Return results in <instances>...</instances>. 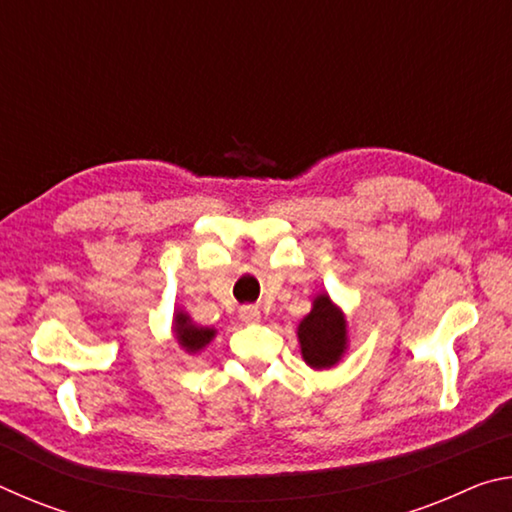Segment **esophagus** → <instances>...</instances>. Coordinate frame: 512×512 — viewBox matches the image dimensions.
<instances>
[{
	"instance_id": "esophagus-1",
	"label": "esophagus",
	"mask_w": 512,
	"mask_h": 512,
	"mask_svg": "<svg viewBox=\"0 0 512 512\" xmlns=\"http://www.w3.org/2000/svg\"><path fill=\"white\" fill-rule=\"evenodd\" d=\"M239 318L244 320V323H259V318H262V311H259L257 307H253V305H246V307H241L239 309Z\"/></svg>"
}]
</instances>
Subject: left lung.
I'll return each mask as SVG.
<instances>
[{
    "mask_svg": "<svg viewBox=\"0 0 512 512\" xmlns=\"http://www.w3.org/2000/svg\"><path fill=\"white\" fill-rule=\"evenodd\" d=\"M298 341L302 359L316 370L336 366L348 350V323L327 293L316 296L314 307L300 320Z\"/></svg>",
    "mask_w": 512,
    "mask_h": 512,
    "instance_id": "8db88e82",
    "label": "left lung"
}]
</instances>
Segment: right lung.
Returning <instances> with one entry per match:
<instances>
[{"label": "right lung", "instance_id": "1", "mask_svg": "<svg viewBox=\"0 0 512 512\" xmlns=\"http://www.w3.org/2000/svg\"><path fill=\"white\" fill-rule=\"evenodd\" d=\"M173 334H176L180 348L189 354H196L214 339L216 329L198 327L192 323V318L185 311H176V316H173Z\"/></svg>", "mask_w": 512, "mask_h": 512}]
</instances>
